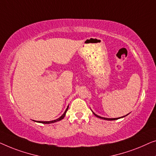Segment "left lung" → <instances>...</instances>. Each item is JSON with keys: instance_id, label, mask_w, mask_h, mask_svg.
I'll use <instances>...</instances> for the list:
<instances>
[{"instance_id": "8db88e82", "label": "left lung", "mask_w": 156, "mask_h": 156, "mask_svg": "<svg viewBox=\"0 0 156 156\" xmlns=\"http://www.w3.org/2000/svg\"><path fill=\"white\" fill-rule=\"evenodd\" d=\"M93 113L94 115H95V116H96V117H98V118H100V119H105V120H109V121H111V120H116V119H119V118H112V119H110V118H105V117H100V116H98V115H95V114L93 112ZM126 116H124V117H126Z\"/></svg>"}]
</instances>
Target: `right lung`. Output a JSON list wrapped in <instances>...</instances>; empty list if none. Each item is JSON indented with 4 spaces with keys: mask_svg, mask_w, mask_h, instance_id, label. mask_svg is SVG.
<instances>
[{
    "mask_svg": "<svg viewBox=\"0 0 156 156\" xmlns=\"http://www.w3.org/2000/svg\"><path fill=\"white\" fill-rule=\"evenodd\" d=\"M68 109H69V106H68V107L66 108V111L64 112V113H63V115H61L60 117L58 118V119H57L53 120V121H49V122H41V121H37V122H39V123H42V124H51V123H54V122H56L60 121V120L63 119V118H64L65 115H66V112H67V110H68Z\"/></svg>",
    "mask_w": 156,
    "mask_h": 156,
    "instance_id": "add662e5",
    "label": "right lung"
}]
</instances>
